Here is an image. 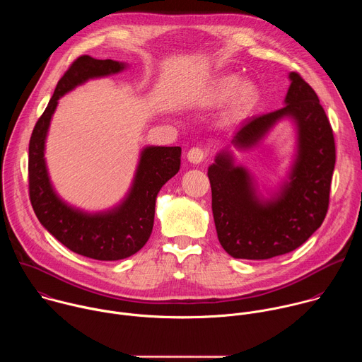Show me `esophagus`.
<instances>
[{"instance_id": "obj_1", "label": "esophagus", "mask_w": 362, "mask_h": 362, "mask_svg": "<svg viewBox=\"0 0 362 362\" xmlns=\"http://www.w3.org/2000/svg\"><path fill=\"white\" fill-rule=\"evenodd\" d=\"M206 159V151L199 148V147H193L187 151V160L193 165H199Z\"/></svg>"}]
</instances>
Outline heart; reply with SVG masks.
<instances>
[{"mask_svg": "<svg viewBox=\"0 0 362 362\" xmlns=\"http://www.w3.org/2000/svg\"><path fill=\"white\" fill-rule=\"evenodd\" d=\"M259 98L257 86L242 76L228 73L215 77L206 84L193 98L199 109H218L229 101L225 115L226 123H236L245 119L256 106Z\"/></svg>", "mask_w": 362, "mask_h": 362, "instance_id": "b5f03b06", "label": "heart"}]
</instances>
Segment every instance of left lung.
Segmentation results:
<instances>
[{
    "instance_id": "obj_1",
    "label": "left lung",
    "mask_w": 362,
    "mask_h": 362,
    "mask_svg": "<svg viewBox=\"0 0 362 362\" xmlns=\"http://www.w3.org/2000/svg\"><path fill=\"white\" fill-rule=\"evenodd\" d=\"M289 81L285 106L242 123L208 169L218 239L236 259H269L299 247L328 211L335 166L332 129L313 87L298 73H289ZM285 118L297 133L294 160L287 179L264 198L250 173L234 163L231 148L259 145Z\"/></svg>"
}]
</instances>
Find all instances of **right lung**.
Masks as SVG:
<instances>
[{"instance_id": "add662e5", "label": "right lung", "mask_w": 362, "mask_h": 362, "mask_svg": "<svg viewBox=\"0 0 362 362\" xmlns=\"http://www.w3.org/2000/svg\"><path fill=\"white\" fill-rule=\"evenodd\" d=\"M127 69L126 63L78 57L60 78L53 97L38 119L28 147V185L33 209L40 223L70 250L97 261H119L139 252L150 238L154 206L162 186L180 169V147L146 146L124 199L103 212H84L64 202L49 180L45 139L59 100L91 78Z\"/></svg>"}]
</instances>
